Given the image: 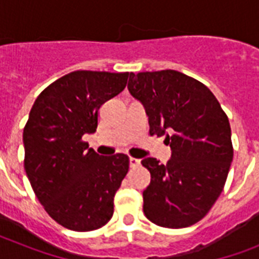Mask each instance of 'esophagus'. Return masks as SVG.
<instances>
[{
    "mask_svg": "<svg viewBox=\"0 0 259 259\" xmlns=\"http://www.w3.org/2000/svg\"><path fill=\"white\" fill-rule=\"evenodd\" d=\"M140 160L138 158H134V157H130L129 158V164H130V168H136V166L140 165Z\"/></svg>",
    "mask_w": 259,
    "mask_h": 259,
    "instance_id": "esophagus-1",
    "label": "esophagus"
}]
</instances>
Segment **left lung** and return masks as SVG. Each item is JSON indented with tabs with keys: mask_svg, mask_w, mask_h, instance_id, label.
<instances>
[{
	"mask_svg": "<svg viewBox=\"0 0 259 259\" xmlns=\"http://www.w3.org/2000/svg\"><path fill=\"white\" fill-rule=\"evenodd\" d=\"M129 93L149 117L150 136H165L166 165L141 164L150 172L144 213L154 225L181 229L207 215L223 191L234 149L229 118L209 89L175 70L130 74Z\"/></svg>",
	"mask_w": 259,
	"mask_h": 259,
	"instance_id": "left-lung-1",
	"label": "left lung"
}]
</instances>
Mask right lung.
<instances>
[{
  "label": "right lung",
  "mask_w": 259,
  "mask_h": 259,
  "mask_svg": "<svg viewBox=\"0 0 259 259\" xmlns=\"http://www.w3.org/2000/svg\"><path fill=\"white\" fill-rule=\"evenodd\" d=\"M130 74L74 71L51 83L30 109L24 168L44 209L66 229L93 231L113 217L129 157L99 156L82 137L97 130L98 110L125 89Z\"/></svg>",
  "instance_id": "right-lung-1"
}]
</instances>
